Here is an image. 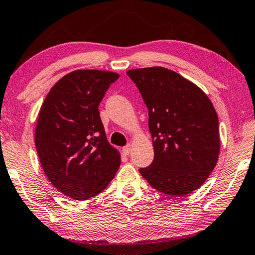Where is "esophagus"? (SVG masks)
Masks as SVG:
<instances>
[{
	"label": "esophagus",
	"mask_w": 255,
	"mask_h": 255,
	"mask_svg": "<svg viewBox=\"0 0 255 255\" xmlns=\"http://www.w3.org/2000/svg\"><path fill=\"white\" fill-rule=\"evenodd\" d=\"M130 151H131V146H130V144H127L126 146L123 147V152H124V154H125V155H129V153H130Z\"/></svg>",
	"instance_id": "esophagus-1"
}]
</instances>
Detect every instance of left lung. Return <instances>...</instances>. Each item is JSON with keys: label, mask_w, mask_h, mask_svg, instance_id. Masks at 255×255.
<instances>
[{"label": "left lung", "mask_w": 255, "mask_h": 255, "mask_svg": "<svg viewBox=\"0 0 255 255\" xmlns=\"http://www.w3.org/2000/svg\"><path fill=\"white\" fill-rule=\"evenodd\" d=\"M148 109L154 159L139 172L156 191L186 196L215 169L219 121L211 101L195 84L162 67L128 70Z\"/></svg>", "instance_id": "left-lung-1"}]
</instances>
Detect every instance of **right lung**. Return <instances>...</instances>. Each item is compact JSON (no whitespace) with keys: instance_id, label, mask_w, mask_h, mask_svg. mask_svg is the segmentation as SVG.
<instances>
[{"instance_id":"right-lung-1","label":"right lung","mask_w":255,"mask_h":255,"mask_svg":"<svg viewBox=\"0 0 255 255\" xmlns=\"http://www.w3.org/2000/svg\"><path fill=\"white\" fill-rule=\"evenodd\" d=\"M119 75L76 70L59 80L40 108L35 145L40 164L56 189L85 201L113 179L120 154L109 144L99 106Z\"/></svg>"}]
</instances>
